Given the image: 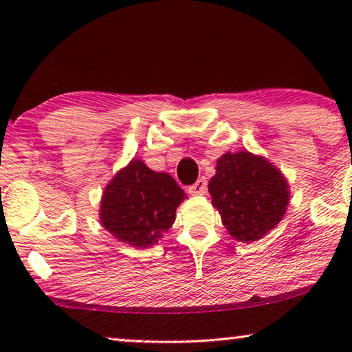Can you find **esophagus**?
<instances>
[{
  "label": "esophagus",
  "instance_id": "34e87169",
  "mask_svg": "<svg viewBox=\"0 0 352 352\" xmlns=\"http://www.w3.org/2000/svg\"><path fill=\"white\" fill-rule=\"evenodd\" d=\"M208 182H206L205 177H200L199 181L195 182L194 186L189 187V192L192 195H205L206 194V189H208Z\"/></svg>",
  "mask_w": 352,
  "mask_h": 352
}]
</instances>
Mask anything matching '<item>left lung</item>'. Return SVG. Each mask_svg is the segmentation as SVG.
Segmentation results:
<instances>
[{
  "label": "left lung",
  "mask_w": 352,
  "mask_h": 352,
  "mask_svg": "<svg viewBox=\"0 0 352 352\" xmlns=\"http://www.w3.org/2000/svg\"><path fill=\"white\" fill-rule=\"evenodd\" d=\"M208 192L230 237L243 243L256 242L276 228L290 204V186L282 171L248 151L218 158Z\"/></svg>",
  "instance_id": "8db88e82"
}]
</instances>
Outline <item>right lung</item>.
<instances>
[{
    "instance_id": "1",
    "label": "right lung",
    "mask_w": 352,
    "mask_h": 352,
    "mask_svg": "<svg viewBox=\"0 0 352 352\" xmlns=\"http://www.w3.org/2000/svg\"><path fill=\"white\" fill-rule=\"evenodd\" d=\"M184 199V190L168 173L133 158L105 186L99 221L120 242L148 248L171 228Z\"/></svg>"
}]
</instances>
